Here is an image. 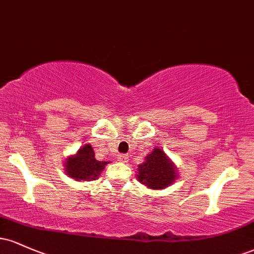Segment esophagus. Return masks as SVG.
Masks as SVG:
<instances>
[{"instance_id":"1","label":"esophagus","mask_w":254,"mask_h":254,"mask_svg":"<svg viewBox=\"0 0 254 254\" xmlns=\"http://www.w3.org/2000/svg\"><path fill=\"white\" fill-rule=\"evenodd\" d=\"M118 161L121 162H127V159H129V156L127 155V154H119V155L117 156Z\"/></svg>"}]
</instances>
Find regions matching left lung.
<instances>
[{
	"instance_id": "1",
	"label": "left lung",
	"mask_w": 254,
	"mask_h": 254,
	"mask_svg": "<svg viewBox=\"0 0 254 254\" xmlns=\"http://www.w3.org/2000/svg\"><path fill=\"white\" fill-rule=\"evenodd\" d=\"M137 171L138 182L153 190L168 188L178 177L173 162L160 148H154L145 156L143 164L138 165Z\"/></svg>"
}]
</instances>
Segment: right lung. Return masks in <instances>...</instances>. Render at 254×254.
<instances>
[{"label":"right lung","mask_w":254,"mask_h":254,"mask_svg":"<svg viewBox=\"0 0 254 254\" xmlns=\"http://www.w3.org/2000/svg\"><path fill=\"white\" fill-rule=\"evenodd\" d=\"M107 164L109 162L106 161H98L92 145L87 143L82 145L75 155L66 157L64 170L69 177L76 182H89L97 179Z\"/></svg>","instance_id":"1"}]
</instances>
